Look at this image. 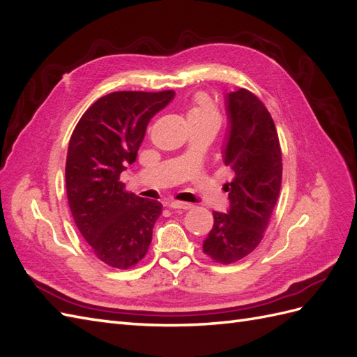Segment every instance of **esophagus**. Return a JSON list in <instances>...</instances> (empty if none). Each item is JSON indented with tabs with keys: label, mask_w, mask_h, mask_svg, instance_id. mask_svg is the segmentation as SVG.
I'll list each match as a JSON object with an SVG mask.
<instances>
[{
	"label": "esophagus",
	"mask_w": 357,
	"mask_h": 357,
	"mask_svg": "<svg viewBox=\"0 0 357 357\" xmlns=\"http://www.w3.org/2000/svg\"><path fill=\"white\" fill-rule=\"evenodd\" d=\"M168 207H171V208H181V211H188V208L192 207V204L183 203V202H171V203H168Z\"/></svg>",
	"instance_id": "esophagus-1"
}]
</instances>
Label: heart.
<instances>
[{"label": "heart", "instance_id": "1", "mask_svg": "<svg viewBox=\"0 0 357 357\" xmlns=\"http://www.w3.org/2000/svg\"><path fill=\"white\" fill-rule=\"evenodd\" d=\"M188 118L192 126L203 123H220V112L207 93L198 92L190 100Z\"/></svg>", "mask_w": 357, "mask_h": 357}]
</instances>
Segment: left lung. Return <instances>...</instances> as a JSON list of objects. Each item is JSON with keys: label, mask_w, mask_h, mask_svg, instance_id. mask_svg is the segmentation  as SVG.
<instances>
[{"label": "left lung", "mask_w": 357, "mask_h": 357, "mask_svg": "<svg viewBox=\"0 0 357 357\" xmlns=\"http://www.w3.org/2000/svg\"><path fill=\"white\" fill-rule=\"evenodd\" d=\"M230 136L224 163L231 171L230 211L213 212V229L203 242V253L213 262L230 265L244 259L264 239L282 185L279 135L265 104L253 92L229 93Z\"/></svg>", "instance_id": "1"}]
</instances>
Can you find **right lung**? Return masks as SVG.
Masks as SVG:
<instances>
[{
  "mask_svg": "<svg viewBox=\"0 0 357 357\" xmlns=\"http://www.w3.org/2000/svg\"><path fill=\"white\" fill-rule=\"evenodd\" d=\"M172 97L174 91L104 95L83 113L69 139V208L93 255L112 268L137 265L150 248L162 204L128 192L119 176L136 160L150 119Z\"/></svg>",
  "mask_w": 357,
  "mask_h": 357,
  "instance_id": "add662e5",
  "label": "right lung"
}]
</instances>
